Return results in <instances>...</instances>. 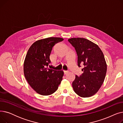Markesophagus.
Segmentation results:
<instances>
[{
  "instance_id": "esophagus-1",
  "label": "esophagus",
  "mask_w": 123,
  "mask_h": 123,
  "mask_svg": "<svg viewBox=\"0 0 123 123\" xmlns=\"http://www.w3.org/2000/svg\"><path fill=\"white\" fill-rule=\"evenodd\" d=\"M69 71H64V74H66L67 73H68Z\"/></svg>"
}]
</instances>
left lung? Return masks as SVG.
<instances>
[{"mask_svg": "<svg viewBox=\"0 0 123 123\" xmlns=\"http://www.w3.org/2000/svg\"><path fill=\"white\" fill-rule=\"evenodd\" d=\"M74 47L79 67L83 65L81 75H76L72 83L74 92L81 97L95 95L104 82L107 64L102 50L97 45L85 38H72L68 40Z\"/></svg>", "mask_w": 123, "mask_h": 123, "instance_id": "8db88e82", "label": "left lung"}]
</instances>
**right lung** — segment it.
Segmentation results:
<instances>
[{
    "label": "right lung",
    "mask_w": 123,
    "mask_h": 123,
    "mask_svg": "<svg viewBox=\"0 0 123 123\" xmlns=\"http://www.w3.org/2000/svg\"><path fill=\"white\" fill-rule=\"evenodd\" d=\"M64 39L49 37L34 42L29 48L24 63V74L30 86L38 94L47 96L54 93L60 84L62 71L48 68L49 56L54 45Z\"/></svg>",
    "instance_id": "obj_1"
}]
</instances>
